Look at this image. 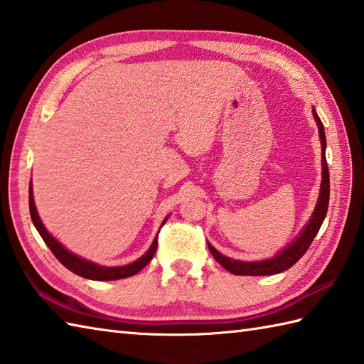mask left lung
I'll list each match as a JSON object with an SVG mask.
<instances>
[{"label":"left lung","mask_w":364,"mask_h":364,"mask_svg":"<svg viewBox=\"0 0 364 364\" xmlns=\"http://www.w3.org/2000/svg\"><path fill=\"white\" fill-rule=\"evenodd\" d=\"M313 115L316 119V123H318L321 145H322V181H321L318 205L314 208V213L311 215L310 222H308L305 228L300 231V235L296 237V241H292V244L286 247L284 250L278 252L274 258L264 259V261L245 262V261L231 259V258H227L225 255L219 253L211 244H208L215 261H218L222 267H225L228 272L235 275H274V274L284 272V270H288L291 266L296 264L301 257H304L305 252L308 250V247L311 245L313 239L316 237V235H318V231L322 225L323 219H326L327 210H328L330 175H328V167H327V159H326V146H327L326 131H323L322 122L314 109H313Z\"/></svg>","instance_id":"8db88e82"}]
</instances>
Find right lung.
I'll use <instances>...</instances> for the list:
<instances>
[{
	"mask_svg": "<svg viewBox=\"0 0 364 364\" xmlns=\"http://www.w3.org/2000/svg\"><path fill=\"white\" fill-rule=\"evenodd\" d=\"M29 213H31V219H33L34 227L37 228L38 235L42 236V239L45 241V244L50 247V250L53 252L54 257H56L68 269L72 270L73 274L84 277V278H89V280H98V282H107V280H120V278H127L131 275H136L139 270H142L149 262L151 261V258L154 257V253H156V247H158V236L154 237V241L151 244V247L149 249L144 257H141L139 259H136L134 262H131V264L127 266H119V267H105V266H98L95 262H90L87 259H82L80 257H76L72 252H68L65 247L60 245L56 239H54L46 228L43 227V223L38 218L37 210H36V205H34V197H33V186L29 184ZM167 220V218L162 222V225H164ZM161 225V227H162Z\"/></svg>",
	"mask_w": 364,
	"mask_h": 364,
	"instance_id": "1",
	"label": "right lung"
}]
</instances>
